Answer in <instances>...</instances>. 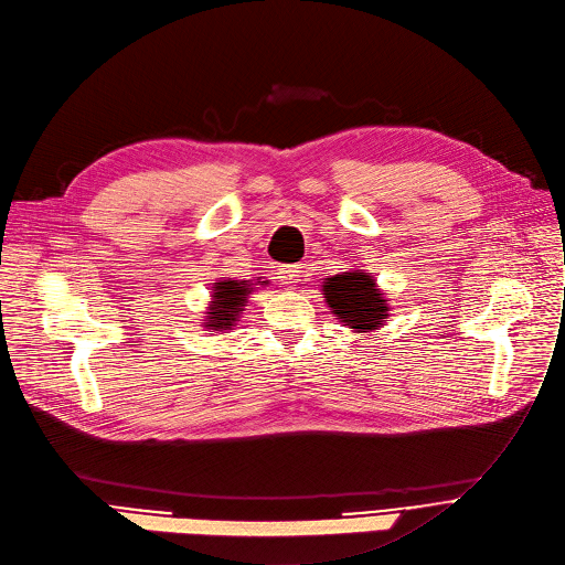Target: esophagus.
<instances>
[{
	"label": "esophagus",
	"instance_id": "obj_1",
	"mask_svg": "<svg viewBox=\"0 0 565 565\" xmlns=\"http://www.w3.org/2000/svg\"><path fill=\"white\" fill-rule=\"evenodd\" d=\"M298 278H301V267H296V264H291V267H280V269H278V280H280V285H285V287L296 285Z\"/></svg>",
	"mask_w": 565,
	"mask_h": 565
}]
</instances>
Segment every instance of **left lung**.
Here are the masks:
<instances>
[{
    "label": "left lung",
    "instance_id": "8db88e82",
    "mask_svg": "<svg viewBox=\"0 0 565 565\" xmlns=\"http://www.w3.org/2000/svg\"><path fill=\"white\" fill-rule=\"evenodd\" d=\"M326 303L347 326L358 330L379 328L387 317V306L376 285L362 271H349L328 278L323 285Z\"/></svg>",
    "mask_w": 565,
    "mask_h": 565
}]
</instances>
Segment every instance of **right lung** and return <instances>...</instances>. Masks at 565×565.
Here are the masks:
<instances>
[{"mask_svg": "<svg viewBox=\"0 0 565 565\" xmlns=\"http://www.w3.org/2000/svg\"><path fill=\"white\" fill-rule=\"evenodd\" d=\"M248 296V280H223L214 287V306L210 308L207 326L230 328L232 321H237V312L242 310Z\"/></svg>", "mask_w": 565, "mask_h": 565, "instance_id": "right-lung-1", "label": "right lung"}]
</instances>
